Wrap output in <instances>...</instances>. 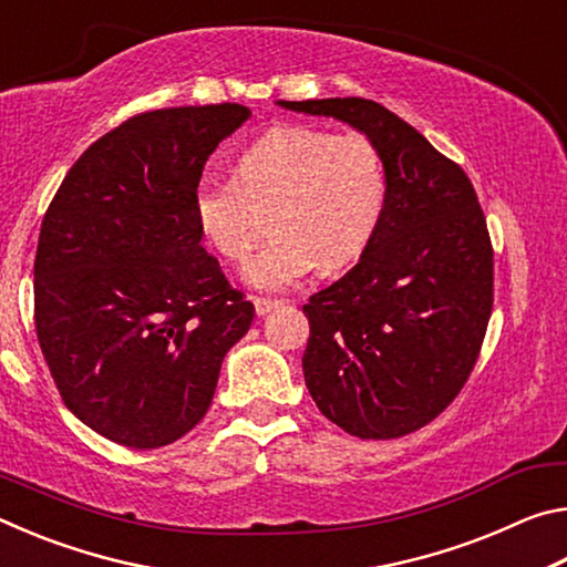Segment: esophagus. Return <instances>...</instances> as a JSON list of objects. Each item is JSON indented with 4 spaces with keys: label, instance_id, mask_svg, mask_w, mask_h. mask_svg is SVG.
<instances>
[{
    "label": "esophagus",
    "instance_id": "1",
    "mask_svg": "<svg viewBox=\"0 0 567 567\" xmlns=\"http://www.w3.org/2000/svg\"><path fill=\"white\" fill-rule=\"evenodd\" d=\"M277 305H282V302L280 300H270V297H255V312L260 315V318H262V315L270 312V310H275Z\"/></svg>",
    "mask_w": 567,
    "mask_h": 567
}]
</instances>
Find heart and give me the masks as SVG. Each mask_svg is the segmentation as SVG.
I'll use <instances>...</instances> for the list:
<instances>
[{"mask_svg":"<svg viewBox=\"0 0 567 567\" xmlns=\"http://www.w3.org/2000/svg\"><path fill=\"white\" fill-rule=\"evenodd\" d=\"M192 205L207 245L229 262L247 260L270 213L272 239L245 280L287 290L318 265L340 270L364 252L385 207V169L364 134L277 127L239 155L235 177H199Z\"/></svg>","mask_w":567,"mask_h":567,"instance_id":"1","label":"heart"}]
</instances>
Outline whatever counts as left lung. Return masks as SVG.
<instances>
[{"instance_id":"obj_1","label":"left lung","mask_w":567,"mask_h":567,"mask_svg":"<svg viewBox=\"0 0 567 567\" xmlns=\"http://www.w3.org/2000/svg\"><path fill=\"white\" fill-rule=\"evenodd\" d=\"M280 107L348 122L385 169V207L358 265L302 307L307 390L354 437L415 433L463 390L493 312V245L473 182L372 100Z\"/></svg>"}]
</instances>
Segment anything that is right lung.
I'll use <instances>...</instances> for the list:
<instances>
[{"instance_id": "1", "label": "right lung", "mask_w": 567, "mask_h": 567, "mask_svg": "<svg viewBox=\"0 0 567 567\" xmlns=\"http://www.w3.org/2000/svg\"><path fill=\"white\" fill-rule=\"evenodd\" d=\"M243 104L134 114L66 172L34 257L37 338L64 405L117 445L179 440L255 305L203 243L195 185Z\"/></svg>"}]
</instances>
